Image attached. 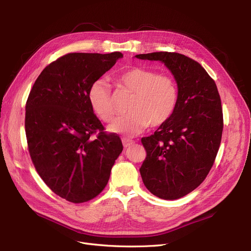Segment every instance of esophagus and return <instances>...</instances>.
I'll use <instances>...</instances> for the list:
<instances>
[{"instance_id": "obj_1", "label": "esophagus", "mask_w": 251, "mask_h": 251, "mask_svg": "<svg viewBox=\"0 0 251 251\" xmlns=\"http://www.w3.org/2000/svg\"><path fill=\"white\" fill-rule=\"evenodd\" d=\"M122 143H123V147L124 148H128V147L131 146V144H133L134 141L133 140H130V139H127V138H122Z\"/></svg>"}]
</instances>
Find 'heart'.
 Masks as SVG:
<instances>
[{
  "label": "heart",
  "instance_id": "obj_1",
  "mask_svg": "<svg viewBox=\"0 0 251 251\" xmlns=\"http://www.w3.org/2000/svg\"><path fill=\"white\" fill-rule=\"evenodd\" d=\"M120 90L132 94L128 104L129 113L118 118L110 126L111 132L132 137L141 133L150 124L160 126L174 114L179 87L175 79L153 70L132 67L115 77ZM92 111L103 122H110L116 115L111 86L104 79H97L88 90Z\"/></svg>",
  "mask_w": 251,
  "mask_h": 251
}]
</instances>
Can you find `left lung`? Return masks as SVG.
I'll list each match as a JSON object with an SVG mask.
<instances>
[{"mask_svg": "<svg viewBox=\"0 0 251 251\" xmlns=\"http://www.w3.org/2000/svg\"><path fill=\"white\" fill-rule=\"evenodd\" d=\"M162 61L173 73L179 100L169 120L141 138L147 157L139 171L146 187L163 200H178L199 187L212 169L223 133L221 98L202 66L179 52L135 56Z\"/></svg>", "mask_w": 251, "mask_h": 251, "instance_id": "1", "label": "left lung"}]
</instances>
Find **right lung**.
Returning <instances> with one entry per match:
<instances>
[{"mask_svg":"<svg viewBox=\"0 0 251 251\" xmlns=\"http://www.w3.org/2000/svg\"><path fill=\"white\" fill-rule=\"evenodd\" d=\"M122 57L120 51L64 55L39 74L26 101L25 133L34 168L52 192L70 202L97 197L123 151L120 137L105 132L88 100L92 82Z\"/></svg>","mask_w":251,"mask_h":251,"instance_id":"right-lung-1","label":"right lung"}]
</instances>
